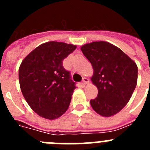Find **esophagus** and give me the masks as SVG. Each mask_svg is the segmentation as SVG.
Segmentation results:
<instances>
[{
    "instance_id": "obj_1",
    "label": "esophagus",
    "mask_w": 150,
    "mask_h": 150,
    "mask_svg": "<svg viewBox=\"0 0 150 150\" xmlns=\"http://www.w3.org/2000/svg\"><path fill=\"white\" fill-rule=\"evenodd\" d=\"M89 83V79H88V78L86 77H84L83 79V84L86 85V84H88V83Z\"/></svg>"
}]
</instances>
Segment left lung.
Returning <instances> with one entry per match:
<instances>
[{
	"label": "left lung",
	"instance_id": "8db88e82",
	"mask_svg": "<svg viewBox=\"0 0 150 150\" xmlns=\"http://www.w3.org/2000/svg\"><path fill=\"white\" fill-rule=\"evenodd\" d=\"M94 70L91 81L98 89L90 100L100 116L109 117L120 112L130 100L137 81V66L120 49L99 41L81 47Z\"/></svg>",
	"mask_w": 150,
	"mask_h": 150
}]
</instances>
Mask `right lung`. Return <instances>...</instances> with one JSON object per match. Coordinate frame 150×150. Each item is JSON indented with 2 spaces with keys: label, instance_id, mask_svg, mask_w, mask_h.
I'll return each instance as SVG.
<instances>
[{
  "label": "right lung",
  "instance_id": "right-lung-1",
  "mask_svg": "<svg viewBox=\"0 0 150 150\" xmlns=\"http://www.w3.org/2000/svg\"><path fill=\"white\" fill-rule=\"evenodd\" d=\"M76 46L51 41L38 46L22 61L18 79L24 98L39 116L55 120L66 112L76 88L62 62Z\"/></svg>",
  "mask_w": 150,
  "mask_h": 150
}]
</instances>
